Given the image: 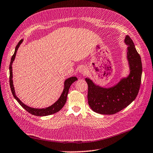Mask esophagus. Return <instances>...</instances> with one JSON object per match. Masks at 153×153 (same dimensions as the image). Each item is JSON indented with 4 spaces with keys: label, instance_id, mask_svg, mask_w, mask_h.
<instances>
[{
    "label": "esophagus",
    "instance_id": "34e87169",
    "mask_svg": "<svg viewBox=\"0 0 153 153\" xmlns=\"http://www.w3.org/2000/svg\"><path fill=\"white\" fill-rule=\"evenodd\" d=\"M79 72L82 74H86L87 73V69L85 67H81L79 68Z\"/></svg>",
    "mask_w": 153,
    "mask_h": 153
}]
</instances>
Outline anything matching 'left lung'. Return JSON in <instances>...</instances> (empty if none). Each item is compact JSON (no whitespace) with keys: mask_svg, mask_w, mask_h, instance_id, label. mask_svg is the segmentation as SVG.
Segmentation results:
<instances>
[{"mask_svg":"<svg viewBox=\"0 0 153 153\" xmlns=\"http://www.w3.org/2000/svg\"><path fill=\"white\" fill-rule=\"evenodd\" d=\"M125 43L128 46L126 59L130 69L128 75L108 88L96 85L89 77L85 78L88 86V104L98 114H116L129 105L139 93L142 73L141 58L128 36H126Z\"/></svg>","mask_w":153,"mask_h":153,"instance_id":"left-lung-1","label":"left lung"}]
</instances>
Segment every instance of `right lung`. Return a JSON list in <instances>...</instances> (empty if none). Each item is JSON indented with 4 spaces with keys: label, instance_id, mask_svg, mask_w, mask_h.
I'll use <instances>...</instances> for the list:
<instances>
[{
    "label": "right lung",
    "instance_id": "right-lung-1",
    "mask_svg": "<svg viewBox=\"0 0 153 153\" xmlns=\"http://www.w3.org/2000/svg\"><path fill=\"white\" fill-rule=\"evenodd\" d=\"M23 40L22 39V40L18 42L17 46H16L15 51H14L13 55L12 56L10 65H9V83H10V87H11V90L13 93V95L14 97V98L17 100V102L19 103V105H20L23 109H25L27 112L30 113V114H32V115L37 116H49L53 114H55V113L60 111L62 109L64 105L65 104L66 101H67V95L68 93V90H69L73 82H74L76 81H77V79L76 77H71L67 79L64 81L63 90L62 93L60 98H58L56 102H55L53 105L50 106L46 108L39 109V108L31 107L30 106L27 105L26 104H25L24 103H23L19 99L18 97H17L16 95L15 90H14V85H13V67H12L13 63L14 60V59H15L17 51L18 50L19 46H20L21 44L23 42Z\"/></svg>",
    "mask_w": 153,
    "mask_h": 153
}]
</instances>
